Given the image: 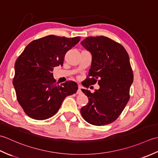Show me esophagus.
<instances>
[{
	"mask_svg": "<svg viewBox=\"0 0 158 158\" xmlns=\"http://www.w3.org/2000/svg\"><path fill=\"white\" fill-rule=\"evenodd\" d=\"M77 94H82L81 87H80V86H79V88H78V89H77Z\"/></svg>",
	"mask_w": 158,
	"mask_h": 158,
	"instance_id": "esophagus-1",
	"label": "esophagus"
}]
</instances>
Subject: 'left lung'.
Masks as SVG:
<instances>
[{
  "mask_svg": "<svg viewBox=\"0 0 158 158\" xmlns=\"http://www.w3.org/2000/svg\"><path fill=\"white\" fill-rule=\"evenodd\" d=\"M81 44L92 55L83 85L88 88L96 82L100 85L94 93L81 89L89 99L81 109V115L92 125L105 126L118 118L130 100L133 72L129 56L120 43L104 36H88Z\"/></svg>",
  "mask_w": 158,
  "mask_h": 158,
  "instance_id": "8db88e82",
  "label": "left lung"
}]
</instances>
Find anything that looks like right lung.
<instances>
[{
    "label": "right lung",
    "instance_id": "right-lung-1",
    "mask_svg": "<svg viewBox=\"0 0 158 158\" xmlns=\"http://www.w3.org/2000/svg\"><path fill=\"white\" fill-rule=\"evenodd\" d=\"M80 39L46 36L30 43L16 60L13 84L17 100L30 117L50 118L66 96L77 92L76 82L67 81L59 85L52 72L54 67L63 65L66 53Z\"/></svg>",
    "mask_w": 158,
    "mask_h": 158
}]
</instances>
